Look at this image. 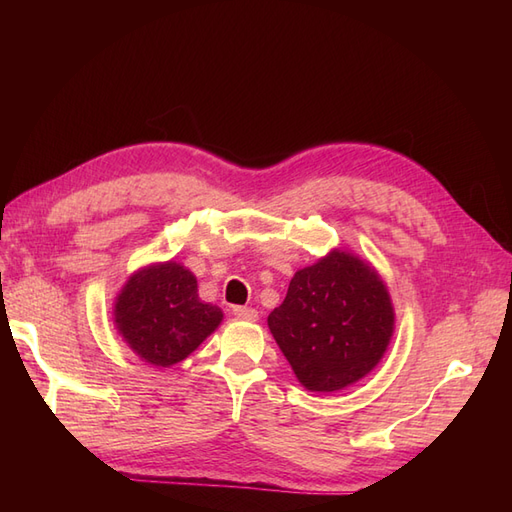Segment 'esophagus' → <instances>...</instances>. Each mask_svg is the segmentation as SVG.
<instances>
[{"instance_id":"esophagus-1","label":"esophagus","mask_w":512,"mask_h":512,"mask_svg":"<svg viewBox=\"0 0 512 512\" xmlns=\"http://www.w3.org/2000/svg\"><path fill=\"white\" fill-rule=\"evenodd\" d=\"M232 314H235L239 320H247V322L258 320V312L254 307H235V309H232Z\"/></svg>"}]
</instances>
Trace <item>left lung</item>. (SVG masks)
I'll use <instances>...</instances> for the list:
<instances>
[{
	"label": "left lung",
	"instance_id": "obj_1",
	"mask_svg": "<svg viewBox=\"0 0 512 512\" xmlns=\"http://www.w3.org/2000/svg\"><path fill=\"white\" fill-rule=\"evenodd\" d=\"M267 324L305 389L335 393L382 361L395 333V307L380 273L335 247L294 273Z\"/></svg>",
	"mask_w": 512,
	"mask_h": 512
}]
</instances>
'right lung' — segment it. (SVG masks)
<instances>
[{"label": "right lung", "instance_id": "1", "mask_svg": "<svg viewBox=\"0 0 512 512\" xmlns=\"http://www.w3.org/2000/svg\"><path fill=\"white\" fill-rule=\"evenodd\" d=\"M218 305L200 301L196 275L181 262H151L117 292L113 322L126 346L153 367L181 363L220 327Z\"/></svg>", "mask_w": 512, "mask_h": 512}]
</instances>
